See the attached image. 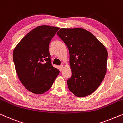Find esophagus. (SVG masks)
Wrapping results in <instances>:
<instances>
[{
    "label": "esophagus",
    "mask_w": 123,
    "mask_h": 123,
    "mask_svg": "<svg viewBox=\"0 0 123 123\" xmlns=\"http://www.w3.org/2000/svg\"><path fill=\"white\" fill-rule=\"evenodd\" d=\"M60 71H62V69H63V64L60 65Z\"/></svg>",
    "instance_id": "1"
}]
</instances>
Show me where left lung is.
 I'll return each instance as SVG.
<instances>
[{"label":"left lung","instance_id":"1","mask_svg":"<svg viewBox=\"0 0 123 123\" xmlns=\"http://www.w3.org/2000/svg\"><path fill=\"white\" fill-rule=\"evenodd\" d=\"M57 35L69 52L72 76L67 80L68 88L77 97L91 95L99 87L106 73V49L83 28H61Z\"/></svg>","mask_w":123,"mask_h":123}]
</instances>
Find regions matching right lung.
Here are the masks:
<instances>
[{"mask_svg":"<svg viewBox=\"0 0 123 123\" xmlns=\"http://www.w3.org/2000/svg\"><path fill=\"white\" fill-rule=\"evenodd\" d=\"M59 27L40 26L27 33L14 49L13 58L17 75L27 90L43 94L51 88L59 74L52 65L50 41Z\"/></svg>","mask_w":123,"mask_h":123,"instance_id":"add662e5","label":"right lung"}]
</instances>
